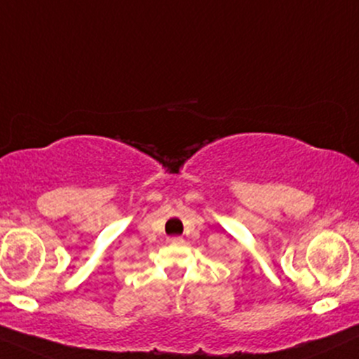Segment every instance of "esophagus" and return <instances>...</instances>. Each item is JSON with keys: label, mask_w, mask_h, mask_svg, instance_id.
Masks as SVG:
<instances>
[{"label": "esophagus", "mask_w": 359, "mask_h": 359, "mask_svg": "<svg viewBox=\"0 0 359 359\" xmlns=\"http://www.w3.org/2000/svg\"><path fill=\"white\" fill-rule=\"evenodd\" d=\"M168 243H170V245H182L184 238H180V236H172V238H168Z\"/></svg>", "instance_id": "1"}]
</instances>
